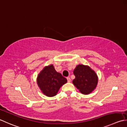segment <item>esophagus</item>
I'll return each instance as SVG.
<instances>
[{"label": "esophagus", "instance_id": "34e87169", "mask_svg": "<svg viewBox=\"0 0 127 127\" xmlns=\"http://www.w3.org/2000/svg\"><path fill=\"white\" fill-rule=\"evenodd\" d=\"M66 79H67V81H68V83H70V82L71 81V79H70V78H69V77H67Z\"/></svg>", "mask_w": 127, "mask_h": 127}]
</instances>
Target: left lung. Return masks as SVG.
Masks as SVG:
<instances>
[{
    "label": "left lung",
    "mask_w": 127,
    "mask_h": 127,
    "mask_svg": "<svg viewBox=\"0 0 127 127\" xmlns=\"http://www.w3.org/2000/svg\"><path fill=\"white\" fill-rule=\"evenodd\" d=\"M73 73L75 78L73 80V83L81 93L87 95L96 88L98 82L97 76L89 66L78 65Z\"/></svg>",
    "instance_id": "obj_1"
}]
</instances>
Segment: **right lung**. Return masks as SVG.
I'll use <instances>...</instances> for the list:
<instances>
[{
  "label": "right lung",
  "instance_id": "1",
  "mask_svg": "<svg viewBox=\"0 0 127 127\" xmlns=\"http://www.w3.org/2000/svg\"><path fill=\"white\" fill-rule=\"evenodd\" d=\"M37 84L44 95L52 97L57 95L61 87L67 80L61 73L57 72L53 65L46 66L37 77Z\"/></svg>",
  "mask_w": 127,
  "mask_h": 127
}]
</instances>
